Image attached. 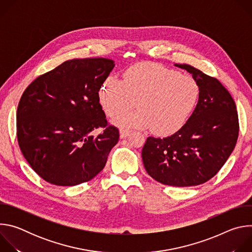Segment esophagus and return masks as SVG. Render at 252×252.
<instances>
[{
  "mask_svg": "<svg viewBox=\"0 0 252 252\" xmlns=\"http://www.w3.org/2000/svg\"><path fill=\"white\" fill-rule=\"evenodd\" d=\"M129 133H130V130H129V129H126V128H122V129L120 130L121 138H126Z\"/></svg>",
  "mask_w": 252,
  "mask_h": 252,
  "instance_id": "esophagus-1",
  "label": "esophagus"
}]
</instances>
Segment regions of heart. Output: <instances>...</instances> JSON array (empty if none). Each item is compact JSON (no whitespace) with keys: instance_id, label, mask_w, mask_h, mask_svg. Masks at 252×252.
<instances>
[{"instance_id":"obj_1","label":"heart","mask_w":252,"mask_h":252,"mask_svg":"<svg viewBox=\"0 0 252 252\" xmlns=\"http://www.w3.org/2000/svg\"><path fill=\"white\" fill-rule=\"evenodd\" d=\"M106 116L115 117L135 104L139 107L118 116L115 123L126 127H152L167 135L188 122L199 97V86L190 76L164 66L141 63L128 67L123 80L106 78L98 92Z\"/></svg>"}]
</instances>
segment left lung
<instances>
[{
  "label": "left lung",
  "mask_w": 252,
  "mask_h": 252,
  "mask_svg": "<svg viewBox=\"0 0 252 252\" xmlns=\"http://www.w3.org/2000/svg\"><path fill=\"white\" fill-rule=\"evenodd\" d=\"M175 65L187 69L197 82V104L172 135L149 136L141 158L147 172L162 185L199 186L220 170L235 148L239 131L236 105L218 79L189 64Z\"/></svg>",
  "instance_id": "obj_1"
}]
</instances>
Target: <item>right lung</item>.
I'll return each instance as SVG.
<instances>
[{
    "label": "right lung",
    "instance_id": "right-lung-1",
    "mask_svg": "<svg viewBox=\"0 0 252 252\" xmlns=\"http://www.w3.org/2000/svg\"><path fill=\"white\" fill-rule=\"evenodd\" d=\"M114 66L104 58L65 61L25 90L17 111L18 142L44 181L73 187L104 167L120 131L107 123L98 91ZM96 128L103 130L94 137Z\"/></svg>",
    "mask_w": 252,
    "mask_h": 252
}]
</instances>
